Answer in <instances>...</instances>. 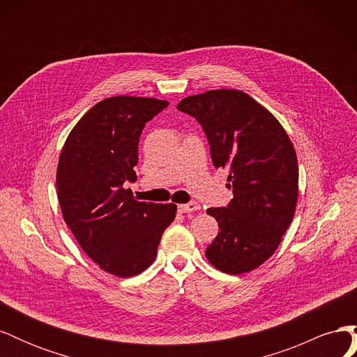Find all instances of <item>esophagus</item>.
<instances>
[{
    "mask_svg": "<svg viewBox=\"0 0 357 357\" xmlns=\"http://www.w3.org/2000/svg\"><path fill=\"white\" fill-rule=\"evenodd\" d=\"M198 210H201V205L195 201L178 205V213H192V211H198Z\"/></svg>",
    "mask_w": 357,
    "mask_h": 357,
    "instance_id": "obj_1",
    "label": "esophagus"
}]
</instances>
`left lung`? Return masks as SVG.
<instances>
[{
    "instance_id": "left-lung-1",
    "label": "left lung",
    "mask_w": 357,
    "mask_h": 357,
    "mask_svg": "<svg viewBox=\"0 0 357 357\" xmlns=\"http://www.w3.org/2000/svg\"><path fill=\"white\" fill-rule=\"evenodd\" d=\"M177 109L202 126L213 165L229 169L234 198L226 207L207 210L220 232L205 256L223 273L252 271L273 256L294 220L298 201L294 144L277 119L241 91L192 95Z\"/></svg>"
}]
</instances>
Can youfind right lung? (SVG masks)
<instances>
[{
	"instance_id": "add662e5",
	"label": "right lung",
	"mask_w": 357,
	"mask_h": 357,
	"mask_svg": "<svg viewBox=\"0 0 357 357\" xmlns=\"http://www.w3.org/2000/svg\"><path fill=\"white\" fill-rule=\"evenodd\" d=\"M168 101L113 96L93 105L62 147L56 188L63 220L93 262L117 277L153 264L177 205L139 202L126 183L137 180L138 142Z\"/></svg>"
}]
</instances>
